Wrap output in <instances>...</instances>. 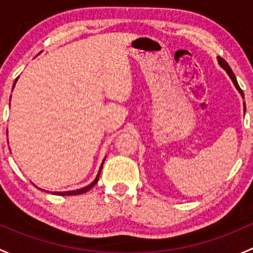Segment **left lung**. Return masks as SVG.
I'll list each match as a JSON object with an SVG mask.
<instances>
[{
  "label": "left lung",
  "instance_id": "1",
  "mask_svg": "<svg viewBox=\"0 0 253 253\" xmlns=\"http://www.w3.org/2000/svg\"><path fill=\"white\" fill-rule=\"evenodd\" d=\"M217 61H218V63H219V66L222 67V68H223L224 70H225V72H226V74L229 75V78H230V79H231V82H233L234 86H235V87H236V90H238L239 92H240L241 97L244 98V92H243V90H241L240 86H239V84H238V80H236L235 75H234L233 70H231L230 67H229V64L226 63L225 61H224V59L222 58V57H217ZM244 108H245V102H244Z\"/></svg>",
  "mask_w": 253,
  "mask_h": 253
}]
</instances>
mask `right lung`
<instances>
[{"label":"right lung","mask_w":253,"mask_h":253,"mask_svg":"<svg viewBox=\"0 0 253 253\" xmlns=\"http://www.w3.org/2000/svg\"><path fill=\"white\" fill-rule=\"evenodd\" d=\"M18 79V78H17ZM17 79H15V82H14V84H13V88H14V85H15V83H17ZM10 101V100H9ZM10 105V103H9ZM7 134H8V130H7ZM106 160V158H105ZM105 160H103V162H105ZM103 162H102V165H101V167H100V170H98V173H97V175H96V178H95V180L92 181V183H91L90 185H87V186H85V187H82V189H78V190H72V191H56V192H53V194H56V195H59V196H72V195H80V194H84V192H86V191H88V190L90 189H92L93 186H95L96 185V183H97L98 181V178H100V174H101V169H102V166H103ZM39 189V187H38ZM41 190V189H40ZM48 192V191H47Z\"/></svg>","instance_id":"add662e5"}]
</instances>
